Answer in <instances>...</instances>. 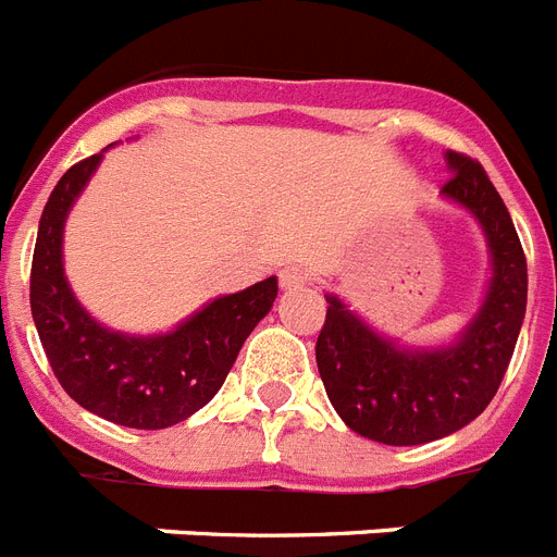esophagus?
Segmentation results:
<instances>
[{
    "label": "esophagus",
    "mask_w": 557,
    "mask_h": 557,
    "mask_svg": "<svg viewBox=\"0 0 557 557\" xmlns=\"http://www.w3.org/2000/svg\"><path fill=\"white\" fill-rule=\"evenodd\" d=\"M278 284H282V289H298L307 284V273L301 268H296V264H287L278 273Z\"/></svg>",
    "instance_id": "obj_1"
}]
</instances>
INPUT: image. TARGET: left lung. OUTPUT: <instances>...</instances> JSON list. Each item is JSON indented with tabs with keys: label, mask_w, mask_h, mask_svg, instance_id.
Here are the masks:
<instances>
[{
	"label": "left lung",
	"mask_w": 557,
	"mask_h": 557,
	"mask_svg": "<svg viewBox=\"0 0 557 557\" xmlns=\"http://www.w3.org/2000/svg\"><path fill=\"white\" fill-rule=\"evenodd\" d=\"M445 165L442 199L479 222L491 259L482 304L462 332L448 344H406L326 293L315 344L326 397L355 434L383 445H422L476 420L498 392L524 324L527 259L507 206L476 160L445 151Z\"/></svg>",
	"instance_id": "1"
}]
</instances>
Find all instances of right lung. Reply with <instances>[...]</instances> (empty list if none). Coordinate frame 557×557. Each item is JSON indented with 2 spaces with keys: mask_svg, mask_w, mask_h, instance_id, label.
I'll return each mask as SVG.
<instances>
[{
  "mask_svg": "<svg viewBox=\"0 0 557 557\" xmlns=\"http://www.w3.org/2000/svg\"><path fill=\"white\" fill-rule=\"evenodd\" d=\"M103 151L66 171L41 211L30 270L33 324L52 372L78 406L117 425L157 431L213 400L247 335L273 310L278 278L211 298L169 332L129 335L101 324L66 282L64 225Z\"/></svg>",
  "mask_w": 557,
  "mask_h": 557,
  "instance_id": "1",
  "label": "right lung"
}]
</instances>
